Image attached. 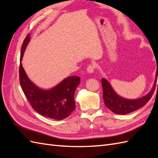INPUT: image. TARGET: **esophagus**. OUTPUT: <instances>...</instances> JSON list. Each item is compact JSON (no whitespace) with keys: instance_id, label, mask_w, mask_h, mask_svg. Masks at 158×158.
I'll list each match as a JSON object with an SVG mask.
<instances>
[{"instance_id":"esophagus-1","label":"esophagus","mask_w":158,"mask_h":158,"mask_svg":"<svg viewBox=\"0 0 158 158\" xmlns=\"http://www.w3.org/2000/svg\"><path fill=\"white\" fill-rule=\"evenodd\" d=\"M94 69H95V66L94 64H90L88 66L87 72L89 74H92L94 72Z\"/></svg>"}]
</instances>
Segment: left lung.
Listing matches in <instances>:
<instances>
[{
	"label": "left lung",
	"mask_w": 158,
	"mask_h": 158,
	"mask_svg": "<svg viewBox=\"0 0 158 158\" xmlns=\"http://www.w3.org/2000/svg\"><path fill=\"white\" fill-rule=\"evenodd\" d=\"M157 70L156 77L153 87L144 96L137 99H127L119 95L111 86V84L106 78L102 79V84L103 90V98L106 106L112 112L118 114H126L132 113L142 107L150 99L153 94L156 88L157 75H158V66L157 64ZM158 88V84H157Z\"/></svg>",
	"instance_id": "left-lung-1"
}]
</instances>
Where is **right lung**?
<instances>
[{
    "label": "right lung",
    "instance_id": "obj_1",
    "mask_svg": "<svg viewBox=\"0 0 158 158\" xmlns=\"http://www.w3.org/2000/svg\"><path fill=\"white\" fill-rule=\"evenodd\" d=\"M30 39V34H27L21 48L20 82L22 89L31 107L38 113L45 117L62 120L74 111V92L80 83V78L76 76H70L50 89L38 87L28 78L22 64Z\"/></svg>",
    "mask_w": 158,
    "mask_h": 158
}]
</instances>
